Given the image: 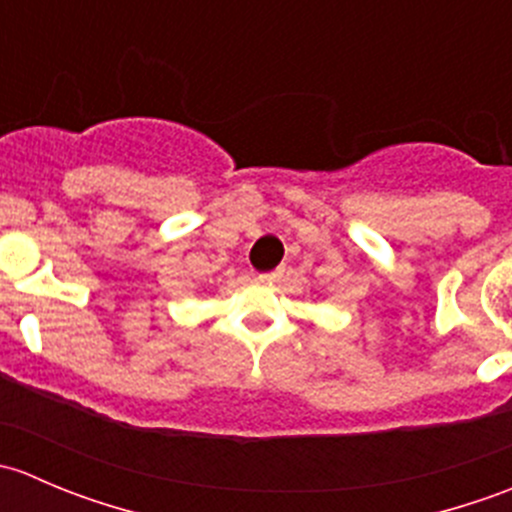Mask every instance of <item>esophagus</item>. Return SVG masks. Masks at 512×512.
Listing matches in <instances>:
<instances>
[{"label": "esophagus", "mask_w": 512, "mask_h": 512, "mask_svg": "<svg viewBox=\"0 0 512 512\" xmlns=\"http://www.w3.org/2000/svg\"><path fill=\"white\" fill-rule=\"evenodd\" d=\"M282 272H285V267H277V270H272V272H262L260 280L262 282H275L277 277H282Z\"/></svg>", "instance_id": "esophagus-1"}]
</instances>
